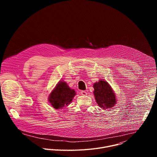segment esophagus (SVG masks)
Returning <instances> with one entry per match:
<instances>
[{"mask_svg": "<svg viewBox=\"0 0 157 157\" xmlns=\"http://www.w3.org/2000/svg\"><path fill=\"white\" fill-rule=\"evenodd\" d=\"M80 93H81V95H83V96H86V95H87V93H86L85 91H81Z\"/></svg>", "mask_w": 157, "mask_h": 157, "instance_id": "obj_1", "label": "esophagus"}]
</instances>
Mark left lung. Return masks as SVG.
<instances>
[{"label":"left lung","instance_id":"left-lung-1","mask_svg":"<svg viewBox=\"0 0 157 157\" xmlns=\"http://www.w3.org/2000/svg\"><path fill=\"white\" fill-rule=\"evenodd\" d=\"M93 86L95 99L99 107L105 109L113 107L116 104V94L106 81L100 80L94 83Z\"/></svg>","mask_w":157,"mask_h":157}]
</instances>
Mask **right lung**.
Instances as JSON below:
<instances>
[{
	"label": "right lung",
	"instance_id": "obj_1",
	"mask_svg": "<svg viewBox=\"0 0 157 157\" xmlns=\"http://www.w3.org/2000/svg\"><path fill=\"white\" fill-rule=\"evenodd\" d=\"M75 95V91L70 89L65 82L61 81L50 94L48 100L53 107L58 109L70 104Z\"/></svg>",
	"mask_w": 157,
	"mask_h": 157
}]
</instances>
